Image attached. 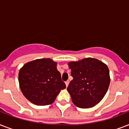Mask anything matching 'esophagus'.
<instances>
[{"instance_id":"esophagus-1","label":"esophagus","mask_w":129,"mask_h":129,"mask_svg":"<svg viewBox=\"0 0 129 129\" xmlns=\"http://www.w3.org/2000/svg\"><path fill=\"white\" fill-rule=\"evenodd\" d=\"M69 83H70V81H66V87H68V86Z\"/></svg>"}]
</instances>
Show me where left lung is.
Listing matches in <instances>:
<instances>
[{
  "label": "left lung",
  "mask_w": 129,
  "mask_h": 129,
  "mask_svg": "<svg viewBox=\"0 0 129 129\" xmlns=\"http://www.w3.org/2000/svg\"><path fill=\"white\" fill-rule=\"evenodd\" d=\"M68 66L73 80L67 90L73 103L81 108H91L99 103L110 84L107 66L92 57L71 61Z\"/></svg>",
  "instance_id": "obj_1"
}]
</instances>
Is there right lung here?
Listing matches in <instances>:
<instances>
[{"instance_id":"1","label":"right lung","mask_w":129,"mask_h":129,"mask_svg":"<svg viewBox=\"0 0 129 129\" xmlns=\"http://www.w3.org/2000/svg\"><path fill=\"white\" fill-rule=\"evenodd\" d=\"M19 82L25 98L38 106L52 104L60 90L66 87L57 63L49 58L25 63L19 70Z\"/></svg>"}]
</instances>
